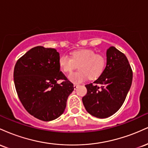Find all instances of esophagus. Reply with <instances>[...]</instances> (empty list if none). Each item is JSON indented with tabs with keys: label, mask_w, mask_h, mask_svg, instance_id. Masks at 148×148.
I'll return each mask as SVG.
<instances>
[{
	"label": "esophagus",
	"mask_w": 148,
	"mask_h": 148,
	"mask_svg": "<svg viewBox=\"0 0 148 148\" xmlns=\"http://www.w3.org/2000/svg\"><path fill=\"white\" fill-rule=\"evenodd\" d=\"M78 87H79V85H77V84H74V90L77 89Z\"/></svg>",
	"instance_id": "1"
}]
</instances>
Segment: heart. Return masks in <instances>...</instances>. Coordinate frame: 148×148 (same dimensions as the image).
Masks as SVG:
<instances>
[{
  "label": "heart",
  "mask_w": 148,
  "mask_h": 148,
  "mask_svg": "<svg viewBox=\"0 0 148 148\" xmlns=\"http://www.w3.org/2000/svg\"><path fill=\"white\" fill-rule=\"evenodd\" d=\"M58 64L65 73H71L79 64V70L71 74L69 79L74 84H80L88 76L90 79H95L101 76L106 67V58L92 49H81L73 52L72 57L65 54L61 56Z\"/></svg>",
  "instance_id": "b5f03b06"
}]
</instances>
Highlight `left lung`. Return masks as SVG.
Returning <instances> with one entry per match:
<instances>
[{
    "label": "left lung",
    "mask_w": 148,
    "mask_h": 148,
    "mask_svg": "<svg viewBox=\"0 0 148 148\" xmlns=\"http://www.w3.org/2000/svg\"><path fill=\"white\" fill-rule=\"evenodd\" d=\"M133 72L126 56L114 47L106 51V66L92 84L86 85L83 103L90 114L98 118L111 116L123 104L131 86Z\"/></svg>",
    "instance_id": "left-lung-1"
}]
</instances>
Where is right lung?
<instances>
[{
    "instance_id": "add662e5",
    "label": "right lung",
    "mask_w": 148,
    "mask_h": 148,
    "mask_svg": "<svg viewBox=\"0 0 148 148\" xmlns=\"http://www.w3.org/2000/svg\"><path fill=\"white\" fill-rule=\"evenodd\" d=\"M60 54L55 49L38 46L17 60L14 69L15 88L30 115L51 121L63 113L74 85L60 72ZM62 79L61 84H58Z\"/></svg>"
}]
</instances>
